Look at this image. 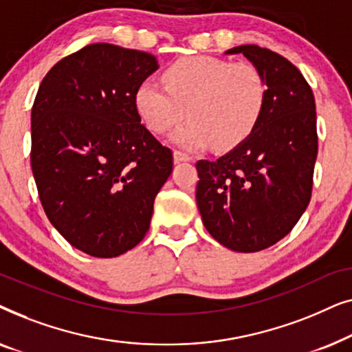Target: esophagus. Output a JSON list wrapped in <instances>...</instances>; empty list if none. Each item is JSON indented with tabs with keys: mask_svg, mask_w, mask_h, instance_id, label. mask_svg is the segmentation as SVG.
<instances>
[{
	"mask_svg": "<svg viewBox=\"0 0 352 352\" xmlns=\"http://www.w3.org/2000/svg\"><path fill=\"white\" fill-rule=\"evenodd\" d=\"M190 155L186 152H181V151H176L175 152V163H181V162H189L190 160Z\"/></svg>",
	"mask_w": 352,
	"mask_h": 352,
	"instance_id": "obj_1",
	"label": "esophagus"
}]
</instances>
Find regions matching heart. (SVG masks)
<instances>
[{"label":"heart","instance_id":"1","mask_svg":"<svg viewBox=\"0 0 352 352\" xmlns=\"http://www.w3.org/2000/svg\"><path fill=\"white\" fill-rule=\"evenodd\" d=\"M165 85L144 80L134 91V107L146 126L163 134L187 112L189 120L173 133L177 146L200 151H232L254 133L266 112L269 86L252 64H234L210 56L173 62Z\"/></svg>","mask_w":352,"mask_h":352}]
</instances>
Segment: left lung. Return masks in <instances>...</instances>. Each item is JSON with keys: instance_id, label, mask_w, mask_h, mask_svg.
<instances>
[{"instance_id": "1", "label": "left lung", "mask_w": 352, "mask_h": 352, "mask_svg": "<svg viewBox=\"0 0 352 352\" xmlns=\"http://www.w3.org/2000/svg\"><path fill=\"white\" fill-rule=\"evenodd\" d=\"M243 54L266 76L269 99L258 128L218 160H199L197 206L211 237L239 253L269 248L295 228L311 200L317 158L316 100L301 72L256 45Z\"/></svg>"}]
</instances>
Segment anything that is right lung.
Instances as JSON below:
<instances>
[{
  "label": "right lung",
  "instance_id": "1",
  "mask_svg": "<svg viewBox=\"0 0 352 352\" xmlns=\"http://www.w3.org/2000/svg\"><path fill=\"white\" fill-rule=\"evenodd\" d=\"M155 56L94 43L47 72L32 109V171L51 224L72 247L115 258L151 226L171 148L141 124L138 85Z\"/></svg>",
  "mask_w": 352,
  "mask_h": 352
}]
</instances>
